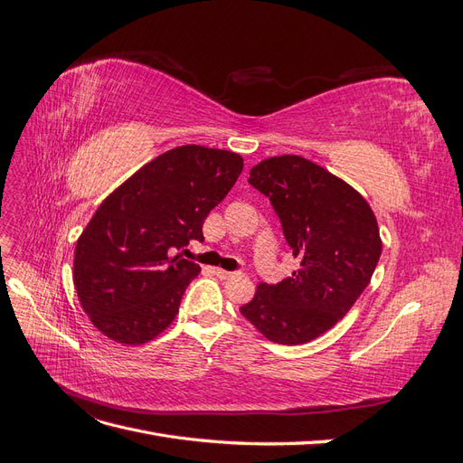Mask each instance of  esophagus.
Instances as JSON below:
<instances>
[{
	"mask_svg": "<svg viewBox=\"0 0 463 463\" xmlns=\"http://www.w3.org/2000/svg\"><path fill=\"white\" fill-rule=\"evenodd\" d=\"M218 278L222 279H233V278H241V272H228V270H222V269H216L214 270Z\"/></svg>",
	"mask_w": 463,
	"mask_h": 463,
	"instance_id": "obj_1",
	"label": "esophagus"
}]
</instances>
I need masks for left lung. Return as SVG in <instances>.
Masks as SVG:
<instances>
[{
  "label": "left lung",
  "mask_w": 463,
  "mask_h": 463,
  "mask_svg": "<svg viewBox=\"0 0 463 463\" xmlns=\"http://www.w3.org/2000/svg\"><path fill=\"white\" fill-rule=\"evenodd\" d=\"M249 184L269 197L299 269L279 284H260L240 311L274 344H307L369 286L383 250L376 218L354 187L301 156L262 160Z\"/></svg>",
  "instance_id": "8db88e82"
}]
</instances>
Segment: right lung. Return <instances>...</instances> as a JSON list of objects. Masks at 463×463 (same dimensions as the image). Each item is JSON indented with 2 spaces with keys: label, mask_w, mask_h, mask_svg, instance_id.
I'll return each mask as SVG.
<instances>
[{
  "label": "right lung",
  "mask_w": 463,
  "mask_h": 463,
  "mask_svg": "<svg viewBox=\"0 0 463 463\" xmlns=\"http://www.w3.org/2000/svg\"><path fill=\"white\" fill-rule=\"evenodd\" d=\"M243 170L240 154L185 145L131 175L98 206L75 249L73 282L92 325L145 344L172 325L201 266L177 250L204 241L203 223Z\"/></svg>",
  "instance_id": "1"
}]
</instances>
